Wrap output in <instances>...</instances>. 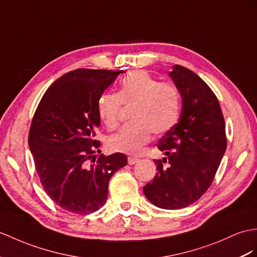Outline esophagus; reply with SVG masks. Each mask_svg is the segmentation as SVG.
Segmentation results:
<instances>
[{
    "mask_svg": "<svg viewBox=\"0 0 257 257\" xmlns=\"http://www.w3.org/2000/svg\"><path fill=\"white\" fill-rule=\"evenodd\" d=\"M139 158H136V157H128L127 158V161H128V165H135L136 162H139Z\"/></svg>",
    "mask_w": 257,
    "mask_h": 257,
    "instance_id": "34e87169",
    "label": "esophagus"
}]
</instances>
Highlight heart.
<instances>
[{
	"label": "heart",
	"mask_w": 257,
	"mask_h": 257,
	"mask_svg": "<svg viewBox=\"0 0 257 257\" xmlns=\"http://www.w3.org/2000/svg\"><path fill=\"white\" fill-rule=\"evenodd\" d=\"M122 104L133 107L131 121L108 140L115 153L137 155L152 139V132L162 135L176 125L181 108L179 89L172 84L160 83L144 71H134L122 80L117 95L103 92L97 102V113L109 130L118 125Z\"/></svg>",
	"instance_id": "1"
}]
</instances>
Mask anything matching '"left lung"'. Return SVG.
<instances>
[{
    "mask_svg": "<svg viewBox=\"0 0 257 257\" xmlns=\"http://www.w3.org/2000/svg\"><path fill=\"white\" fill-rule=\"evenodd\" d=\"M169 75L182 97V111L158 142L166 157L154 160L158 172L143 191L159 208L181 209L211 185L227 148L226 124L216 95L198 75L181 65Z\"/></svg>",
    "mask_w": 257,
    "mask_h": 257,
    "instance_id": "8db88e82",
    "label": "left lung"
}]
</instances>
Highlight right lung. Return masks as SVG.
Wrapping results in <instances>:
<instances>
[{
    "label": "right lung",
    "instance_id": "1",
    "mask_svg": "<svg viewBox=\"0 0 257 257\" xmlns=\"http://www.w3.org/2000/svg\"><path fill=\"white\" fill-rule=\"evenodd\" d=\"M123 71L77 68L49 87L31 121L28 144L43 190L67 211L88 215L108 198L111 177L126 166V156L96 152L100 95Z\"/></svg>",
    "mask_w": 257,
    "mask_h": 257
}]
</instances>
